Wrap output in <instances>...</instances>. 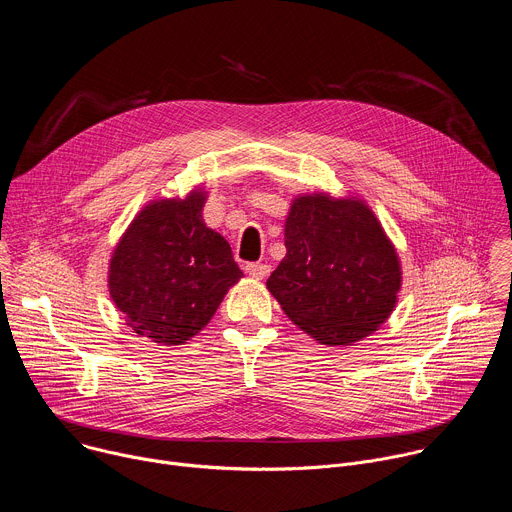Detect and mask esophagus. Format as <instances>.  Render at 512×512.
<instances>
[{"instance_id":"obj_1","label":"esophagus","mask_w":512,"mask_h":512,"mask_svg":"<svg viewBox=\"0 0 512 512\" xmlns=\"http://www.w3.org/2000/svg\"><path fill=\"white\" fill-rule=\"evenodd\" d=\"M245 271H247L251 277H255V279H263V277L269 275L271 267H269L267 263H247Z\"/></svg>"}]
</instances>
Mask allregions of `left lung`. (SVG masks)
Returning <instances> with one entry per match:
<instances>
[{
  "mask_svg": "<svg viewBox=\"0 0 512 512\" xmlns=\"http://www.w3.org/2000/svg\"><path fill=\"white\" fill-rule=\"evenodd\" d=\"M285 257L267 287L289 320L328 346H348L393 312L399 259L358 200L302 196L285 221Z\"/></svg>",
  "mask_w": 512,
  "mask_h": 512,
  "instance_id": "8db88e82",
  "label": "left lung"
}]
</instances>
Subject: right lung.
I'll list each match as a JSON object with an SVG mask.
<instances>
[{"label": "right lung", "instance_id": "obj_1", "mask_svg": "<svg viewBox=\"0 0 512 512\" xmlns=\"http://www.w3.org/2000/svg\"><path fill=\"white\" fill-rule=\"evenodd\" d=\"M204 196L145 206L115 249L111 298L131 330L182 344L202 330L243 271L231 245L202 221Z\"/></svg>", "mask_w": 512, "mask_h": 512}]
</instances>
